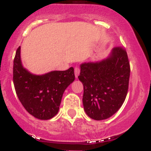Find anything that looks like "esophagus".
Here are the masks:
<instances>
[{"label": "esophagus", "mask_w": 151, "mask_h": 151, "mask_svg": "<svg viewBox=\"0 0 151 151\" xmlns=\"http://www.w3.org/2000/svg\"><path fill=\"white\" fill-rule=\"evenodd\" d=\"M79 74H80V68H79L78 67H76L75 68H74V75H75L76 78H77Z\"/></svg>", "instance_id": "1"}]
</instances>
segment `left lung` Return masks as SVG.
<instances>
[{"mask_svg": "<svg viewBox=\"0 0 151 151\" xmlns=\"http://www.w3.org/2000/svg\"><path fill=\"white\" fill-rule=\"evenodd\" d=\"M80 68L85 112L96 120L111 117L121 108L128 91L130 66L126 50L114 47L105 59L83 62Z\"/></svg>", "mask_w": 151, "mask_h": 151, "instance_id": "obj_1", "label": "left lung"}]
</instances>
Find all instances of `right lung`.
I'll return each mask as SVG.
<instances>
[{
    "mask_svg": "<svg viewBox=\"0 0 151 151\" xmlns=\"http://www.w3.org/2000/svg\"><path fill=\"white\" fill-rule=\"evenodd\" d=\"M74 79L73 67L41 75L32 74L23 66L21 47L16 50L13 61L16 95L25 110L37 119L47 120L58 114L64 92Z\"/></svg>",
    "mask_w": 151,
    "mask_h": 151,
    "instance_id": "1",
    "label": "right lung"
}]
</instances>
